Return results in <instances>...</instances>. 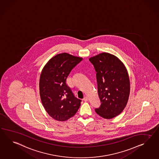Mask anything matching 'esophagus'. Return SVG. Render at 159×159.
<instances>
[{
	"instance_id": "obj_1",
	"label": "esophagus",
	"mask_w": 159,
	"mask_h": 159,
	"mask_svg": "<svg viewBox=\"0 0 159 159\" xmlns=\"http://www.w3.org/2000/svg\"><path fill=\"white\" fill-rule=\"evenodd\" d=\"M84 100L85 102H88V101L89 100V98H88V97H86H86H85L84 98Z\"/></svg>"
}]
</instances>
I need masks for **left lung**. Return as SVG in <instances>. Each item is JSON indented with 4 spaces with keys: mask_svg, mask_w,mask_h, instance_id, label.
Returning a JSON list of instances; mask_svg holds the SVG:
<instances>
[{
    "mask_svg": "<svg viewBox=\"0 0 159 159\" xmlns=\"http://www.w3.org/2000/svg\"><path fill=\"white\" fill-rule=\"evenodd\" d=\"M89 61L96 71L98 94L101 105L97 114L110 119L122 112L130 94V81L125 66L118 57L109 53H100Z\"/></svg>",
    "mask_w": 159,
    "mask_h": 159,
    "instance_id": "left-lung-1",
    "label": "left lung"
}]
</instances>
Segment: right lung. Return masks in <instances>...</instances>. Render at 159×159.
Here are the masks:
<instances>
[{"instance_id": "obj_1", "label": "right lung", "mask_w": 159, "mask_h": 159, "mask_svg": "<svg viewBox=\"0 0 159 159\" xmlns=\"http://www.w3.org/2000/svg\"><path fill=\"white\" fill-rule=\"evenodd\" d=\"M82 60L69 53L57 54L42 70L39 83L41 102L49 116L57 120L71 118L81 106V100L75 97L67 79Z\"/></svg>"}]
</instances>
